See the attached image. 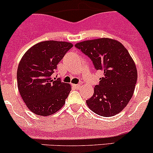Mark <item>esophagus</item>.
I'll return each instance as SVG.
<instances>
[{"instance_id":"34e87169","label":"esophagus","mask_w":153,"mask_h":153,"mask_svg":"<svg viewBox=\"0 0 153 153\" xmlns=\"http://www.w3.org/2000/svg\"><path fill=\"white\" fill-rule=\"evenodd\" d=\"M72 86H73L75 89H78L80 87H81V85H80V84H72Z\"/></svg>"}]
</instances>
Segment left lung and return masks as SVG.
Segmentation results:
<instances>
[{
	"instance_id": "left-lung-1",
	"label": "left lung",
	"mask_w": 153,
	"mask_h": 153,
	"mask_svg": "<svg viewBox=\"0 0 153 153\" xmlns=\"http://www.w3.org/2000/svg\"><path fill=\"white\" fill-rule=\"evenodd\" d=\"M87 55L103 76L86 104L98 115L111 117L124 109L133 95L137 69L129 52L121 43L110 38L84 41L75 46Z\"/></svg>"
}]
</instances>
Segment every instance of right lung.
<instances>
[{
	"instance_id": "1",
	"label": "right lung",
	"mask_w": 153,
	"mask_h": 153,
	"mask_svg": "<svg viewBox=\"0 0 153 153\" xmlns=\"http://www.w3.org/2000/svg\"><path fill=\"white\" fill-rule=\"evenodd\" d=\"M72 47L64 41H43L31 47L21 58L17 71L18 90L33 113L48 116L65 104L71 86L60 78L53 80L52 75Z\"/></svg>"
}]
</instances>
